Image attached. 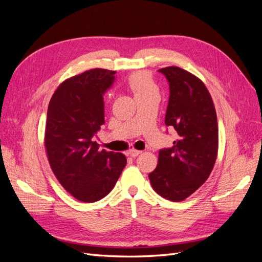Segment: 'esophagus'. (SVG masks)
<instances>
[{"label": "esophagus", "instance_id": "34e87169", "mask_svg": "<svg viewBox=\"0 0 262 262\" xmlns=\"http://www.w3.org/2000/svg\"><path fill=\"white\" fill-rule=\"evenodd\" d=\"M142 153V150H138V149H130L128 154L131 156V157H137L138 155H140Z\"/></svg>", "mask_w": 262, "mask_h": 262}]
</instances>
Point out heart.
<instances>
[{
	"mask_svg": "<svg viewBox=\"0 0 262 262\" xmlns=\"http://www.w3.org/2000/svg\"><path fill=\"white\" fill-rule=\"evenodd\" d=\"M128 85L137 99L153 96V95L160 96V89H158L152 74L146 71L132 73L128 77Z\"/></svg>",
	"mask_w": 262,
	"mask_h": 262,
	"instance_id": "1",
	"label": "heart"
}]
</instances>
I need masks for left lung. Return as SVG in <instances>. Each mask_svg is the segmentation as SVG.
I'll list each match as a JSON object with an SVG mask.
<instances>
[{"label": "left lung", "instance_id": "8db88e82", "mask_svg": "<svg viewBox=\"0 0 262 262\" xmlns=\"http://www.w3.org/2000/svg\"><path fill=\"white\" fill-rule=\"evenodd\" d=\"M160 71L169 83L170 96L165 123L178 133L171 148L161 149L150 185L163 198L184 201L199 189L215 164L219 126L215 107L207 86L178 67Z\"/></svg>", "mask_w": 262, "mask_h": 262}]
</instances>
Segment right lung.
I'll list each match as a JSON object with an SVG mask.
<instances>
[{"instance_id": "obj_1", "label": "right lung", "mask_w": 262, "mask_h": 262, "mask_svg": "<svg viewBox=\"0 0 262 262\" xmlns=\"http://www.w3.org/2000/svg\"><path fill=\"white\" fill-rule=\"evenodd\" d=\"M116 71L92 69L62 82L49 102L45 146L50 167L75 199L96 202L115 187L126 164L122 153L106 152L93 137L105 123L102 95Z\"/></svg>"}]
</instances>
